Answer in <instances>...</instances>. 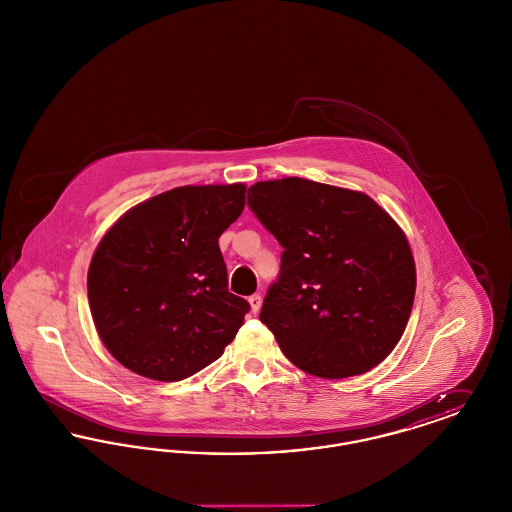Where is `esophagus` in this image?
<instances>
[{"label": "esophagus", "instance_id": "34e87169", "mask_svg": "<svg viewBox=\"0 0 512 512\" xmlns=\"http://www.w3.org/2000/svg\"><path fill=\"white\" fill-rule=\"evenodd\" d=\"M247 301H249V305H251V313L257 315L259 309H261V305H263V297H261L259 293H253V295H249Z\"/></svg>", "mask_w": 512, "mask_h": 512}]
</instances>
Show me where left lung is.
<instances>
[{
  "instance_id": "left-lung-1",
  "label": "left lung",
  "mask_w": 512,
  "mask_h": 512,
  "mask_svg": "<svg viewBox=\"0 0 512 512\" xmlns=\"http://www.w3.org/2000/svg\"><path fill=\"white\" fill-rule=\"evenodd\" d=\"M247 205L284 247L261 322L307 374L340 380L380 365L413 311L407 236L368 195L305 178L257 182Z\"/></svg>"
}]
</instances>
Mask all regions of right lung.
<instances>
[{"mask_svg":"<svg viewBox=\"0 0 512 512\" xmlns=\"http://www.w3.org/2000/svg\"><path fill=\"white\" fill-rule=\"evenodd\" d=\"M244 205V184L182 186L107 230L88 268V301L99 338L122 366L178 382L236 338L249 303L228 292L219 238Z\"/></svg>","mask_w":512,"mask_h":512,"instance_id":"right-lung-1","label":"right lung"}]
</instances>
